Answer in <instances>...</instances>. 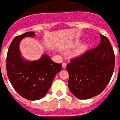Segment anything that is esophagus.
I'll return each instance as SVG.
<instances>
[{
  "label": "esophagus",
  "mask_w": 120,
  "mask_h": 120,
  "mask_svg": "<svg viewBox=\"0 0 120 120\" xmlns=\"http://www.w3.org/2000/svg\"><path fill=\"white\" fill-rule=\"evenodd\" d=\"M62 65L63 68H66V66H67V64H66L65 62H64V63H62Z\"/></svg>",
  "instance_id": "1"
}]
</instances>
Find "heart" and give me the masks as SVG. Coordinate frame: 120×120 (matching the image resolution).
I'll return each instance as SVG.
<instances>
[{"mask_svg": "<svg viewBox=\"0 0 120 120\" xmlns=\"http://www.w3.org/2000/svg\"><path fill=\"white\" fill-rule=\"evenodd\" d=\"M86 48H87L86 45H81L79 47H78L76 48V49L75 50V54L76 55H81V54H82L83 52H85V51L86 50Z\"/></svg>", "mask_w": 120, "mask_h": 120, "instance_id": "heart-1", "label": "heart"}]
</instances>
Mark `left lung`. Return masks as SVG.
<instances>
[{
    "label": "left lung",
    "instance_id": "8db88e82",
    "mask_svg": "<svg viewBox=\"0 0 120 120\" xmlns=\"http://www.w3.org/2000/svg\"><path fill=\"white\" fill-rule=\"evenodd\" d=\"M101 42L94 49L71 60L66 69L68 87L76 98L86 100L98 95L113 74L115 56L108 38L100 34Z\"/></svg>",
    "mask_w": 120,
    "mask_h": 120
}]
</instances>
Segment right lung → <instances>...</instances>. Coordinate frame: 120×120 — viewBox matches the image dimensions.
Returning a JSON list of instances; mask_svg holds the SVG:
<instances>
[{"label": "right lung", "mask_w": 120, "mask_h": 120, "mask_svg": "<svg viewBox=\"0 0 120 120\" xmlns=\"http://www.w3.org/2000/svg\"><path fill=\"white\" fill-rule=\"evenodd\" d=\"M34 32L17 36L9 45L6 58L8 77L15 90L23 98L37 100L43 98L51 86L62 64H56L44 55L36 61H27L20 55L19 43L24 37H34Z\"/></svg>", "instance_id": "1"}]
</instances>
